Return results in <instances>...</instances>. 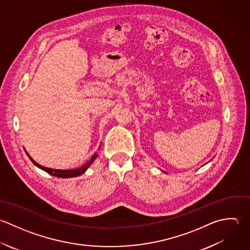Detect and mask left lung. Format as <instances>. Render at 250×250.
Wrapping results in <instances>:
<instances>
[{
	"label": "left lung",
	"instance_id": "left-lung-1",
	"mask_svg": "<svg viewBox=\"0 0 250 250\" xmlns=\"http://www.w3.org/2000/svg\"><path fill=\"white\" fill-rule=\"evenodd\" d=\"M207 164H208V163H207Z\"/></svg>",
	"mask_w": 250,
	"mask_h": 250
}]
</instances>
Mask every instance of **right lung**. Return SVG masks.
I'll use <instances>...</instances> for the list:
<instances>
[{
    "mask_svg": "<svg viewBox=\"0 0 250 250\" xmlns=\"http://www.w3.org/2000/svg\"><path fill=\"white\" fill-rule=\"evenodd\" d=\"M100 148V146H99ZM27 156L29 157V159L31 160V162L36 166L38 167L39 168L42 169L43 171L47 172L48 174L52 175V176H55V177H59V178H71V177H77V176H80L82 175L83 173H84L86 171V169L91 166V164L95 161V159L97 158L98 154L95 153L93 154V156L90 158L89 161H87L85 164H83L82 167H78V168H73V169H54V168H49V167H42L41 165H39L38 163H36L31 157L30 155L28 154V152L25 150Z\"/></svg>",
    "mask_w": 250,
    "mask_h": 250,
    "instance_id": "right-lung-1",
    "label": "right lung"
}]
</instances>
